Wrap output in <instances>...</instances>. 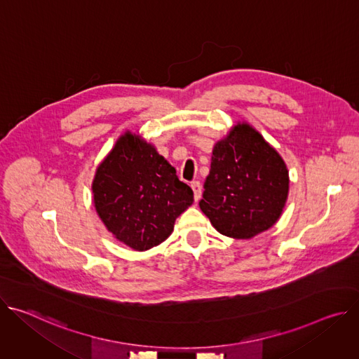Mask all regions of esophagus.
Here are the masks:
<instances>
[{"label":"esophagus","mask_w":359,"mask_h":359,"mask_svg":"<svg viewBox=\"0 0 359 359\" xmlns=\"http://www.w3.org/2000/svg\"><path fill=\"white\" fill-rule=\"evenodd\" d=\"M190 187L193 189V193H194V200L197 201V200L201 197V184H200V182H197V180L191 182V183H190Z\"/></svg>","instance_id":"esophagus-1"}]
</instances>
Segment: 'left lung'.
<instances>
[{"mask_svg":"<svg viewBox=\"0 0 359 359\" xmlns=\"http://www.w3.org/2000/svg\"><path fill=\"white\" fill-rule=\"evenodd\" d=\"M288 184L278 151L251 125L238 122L213 147L198 206L223 236L251 238L277 223Z\"/></svg>","mask_w":359,"mask_h":359,"instance_id":"left-lung-1","label":"left lung"}]
</instances>
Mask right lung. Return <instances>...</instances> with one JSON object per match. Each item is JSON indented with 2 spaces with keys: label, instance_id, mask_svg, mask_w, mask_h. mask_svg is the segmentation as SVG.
<instances>
[{
  "label": "right lung",
  "instance_id": "add662e5",
  "mask_svg": "<svg viewBox=\"0 0 359 359\" xmlns=\"http://www.w3.org/2000/svg\"><path fill=\"white\" fill-rule=\"evenodd\" d=\"M92 193L107 229L136 251L163 243L193 203V190L179 180L176 169L129 130L97 166Z\"/></svg>",
  "mask_w": 359,
  "mask_h": 359
}]
</instances>
